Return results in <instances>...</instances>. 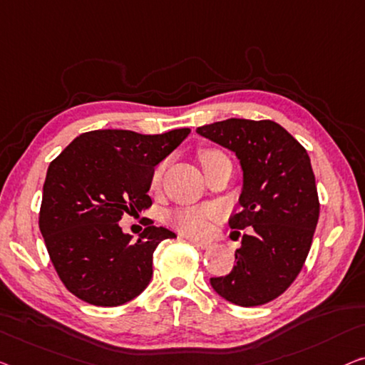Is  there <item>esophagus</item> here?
<instances>
[{
	"label": "esophagus",
	"mask_w": 365,
	"mask_h": 365,
	"mask_svg": "<svg viewBox=\"0 0 365 365\" xmlns=\"http://www.w3.org/2000/svg\"><path fill=\"white\" fill-rule=\"evenodd\" d=\"M190 242H192L193 246L198 247V249H208L211 246V242H208V241H198V239H190Z\"/></svg>",
	"instance_id": "1"
}]
</instances>
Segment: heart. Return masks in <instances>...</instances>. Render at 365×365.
Here are the masks:
<instances>
[{
  "label": "heart",
  "instance_id": "1",
  "mask_svg": "<svg viewBox=\"0 0 365 365\" xmlns=\"http://www.w3.org/2000/svg\"><path fill=\"white\" fill-rule=\"evenodd\" d=\"M220 154L217 150H203L200 152V160L201 165L205 162H208L211 157ZM162 173H164V164L157 165L152 172V187H157L162 180ZM168 225H172L177 231H180L182 235L190 237H200L203 236L206 230H208V213L205 210L200 208H183L175 210L172 213L167 215Z\"/></svg>",
  "mask_w": 365,
  "mask_h": 365
}]
</instances>
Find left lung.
Instances as JSON below:
<instances>
[{
	"label": "left lung",
	"instance_id": "obj_1",
	"mask_svg": "<svg viewBox=\"0 0 365 365\" xmlns=\"http://www.w3.org/2000/svg\"><path fill=\"white\" fill-rule=\"evenodd\" d=\"M197 133L232 150L241 162V211L230 217V226L249 227L235 267L210 284L239 307L275 300L300 274L318 225L319 200L308 152L270 119L231 118Z\"/></svg>",
	"mask_w": 365,
	"mask_h": 365
}]
</instances>
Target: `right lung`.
I'll list each match as a JSON object with an SVG mask.
<instances>
[{"mask_svg":"<svg viewBox=\"0 0 365 365\" xmlns=\"http://www.w3.org/2000/svg\"><path fill=\"white\" fill-rule=\"evenodd\" d=\"M188 134V128L154 135L90 130L51 162L39 227L58 277L80 300L118 307L149 285L152 254L175 235L148 225L133 242L118 222L152 205V172Z\"/></svg>","mask_w":365,"mask_h":365,"instance_id":"add662e5","label":"right lung"}]
</instances>
